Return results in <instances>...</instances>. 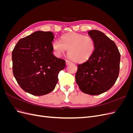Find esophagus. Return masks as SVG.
I'll list each match as a JSON object with an SVG mask.
<instances>
[{"instance_id":"esophagus-1","label":"esophagus","mask_w":133,"mask_h":133,"mask_svg":"<svg viewBox=\"0 0 133 133\" xmlns=\"http://www.w3.org/2000/svg\"><path fill=\"white\" fill-rule=\"evenodd\" d=\"M72 64V62H70V61H69V60H66V65H69V64Z\"/></svg>"}]
</instances>
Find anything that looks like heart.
I'll return each mask as SVG.
<instances>
[{
    "label": "heart",
    "mask_w": 133,
    "mask_h": 133,
    "mask_svg": "<svg viewBox=\"0 0 133 133\" xmlns=\"http://www.w3.org/2000/svg\"><path fill=\"white\" fill-rule=\"evenodd\" d=\"M55 54L60 57L68 49L69 57L76 62L89 59L95 49V42L90 36L77 33H68L62 37V41L55 39L51 44Z\"/></svg>",
    "instance_id": "heart-1"
}]
</instances>
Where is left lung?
<instances>
[{
	"mask_svg": "<svg viewBox=\"0 0 133 133\" xmlns=\"http://www.w3.org/2000/svg\"><path fill=\"white\" fill-rule=\"evenodd\" d=\"M95 42L93 53L87 62L78 65L76 82L85 94L96 95L109 90L117 80L120 54L115 43L102 31H88Z\"/></svg>",
	"mask_w": 133,
	"mask_h": 133,
	"instance_id": "1",
	"label": "left lung"
}]
</instances>
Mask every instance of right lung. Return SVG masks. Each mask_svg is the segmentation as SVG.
<instances>
[{
    "label": "right lung",
    "mask_w": 133,
    "mask_h": 133,
    "mask_svg": "<svg viewBox=\"0 0 133 133\" xmlns=\"http://www.w3.org/2000/svg\"><path fill=\"white\" fill-rule=\"evenodd\" d=\"M54 34L37 31L20 39L12 51L13 72L23 90L41 96L53 91L65 60L55 57L51 44Z\"/></svg>",
    "instance_id": "add662e5"
}]
</instances>
